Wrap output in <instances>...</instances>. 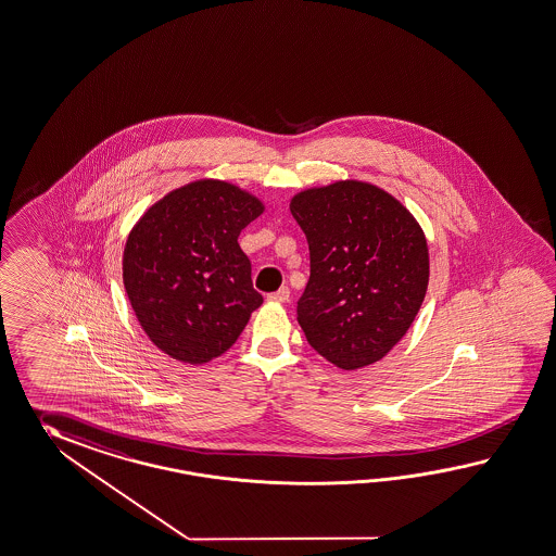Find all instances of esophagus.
<instances>
[{
    "label": "esophagus",
    "instance_id": "34e87169",
    "mask_svg": "<svg viewBox=\"0 0 556 556\" xmlns=\"http://www.w3.org/2000/svg\"><path fill=\"white\" fill-rule=\"evenodd\" d=\"M267 301H271V303H285V301H289V289H287V287H281L279 291H275L271 295H267Z\"/></svg>",
    "mask_w": 556,
    "mask_h": 556
}]
</instances>
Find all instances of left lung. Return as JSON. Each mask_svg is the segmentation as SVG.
Listing matches in <instances>:
<instances>
[{"instance_id":"1","label":"left lung","mask_w":556,"mask_h":556,"mask_svg":"<svg viewBox=\"0 0 556 556\" xmlns=\"http://www.w3.org/2000/svg\"><path fill=\"white\" fill-rule=\"evenodd\" d=\"M289 208L312 258L298 301L305 338L339 369L376 364L406 336L426 298L430 255L420 223L362 180L301 190Z\"/></svg>"}]
</instances>
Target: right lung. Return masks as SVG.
<instances>
[{
	"instance_id": "add662e5",
	"label": "right lung",
	"mask_w": 556,
	"mask_h": 556,
	"mask_svg": "<svg viewBox=\"0 0 556 556\" xmlns=\"http://www.w3.org/2000/svg\"><path fill=\"white\" fill-rule=\"evenodd\" d=\"M263 211L251 192L203 178L138 218L124 247V289L161 352L203 366L239 339L263 298L237 239Z\"/></svg>"
}]
</instances>
